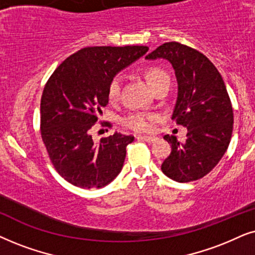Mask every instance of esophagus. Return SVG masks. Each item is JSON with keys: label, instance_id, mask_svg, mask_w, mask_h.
Instances as JSON below:
<instances>
[{"label": "esophagus", "instance_id": "esophagus-1", "mask_svg": "<svg viewBox=\"0 0 255 255\" xmlns=\"http://www.w3.org/2000/svg\"><path fill=\"white\" fill-rule=\"evenodd\" d=\"M138 137H140L141 140L148 142V143H154V142L157 141V137L155 136H138Z\"/></svg>", "mask_w": 255, "mask_h": 255}]
</instances>
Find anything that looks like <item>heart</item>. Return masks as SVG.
<instances>
[{"label":"heart","instance_id":"1","mask_svg":"<svg viewBox=\"0 0 255 255\" xmlns=\"http://www.w3.org/2000/svg\"><path fill=\"white\" fill-rule=\"evenodd\" d=\"M144 79L147 81L149 86L154 88L158 83L164 80L165 78H169L168 74L164 71L158 69V67H148L144 71ZM121 85V77L115 76L111 80L108 85V99L111 101H115L119 97V91H120ZM158 117L156 114L151 113H142V112H136V113H130L124 119V125L131 130L141 131V133H147L154 129L155 122L157 121Z\"/></svg>","mask_w":255,"mask_h":255}]
</instances>
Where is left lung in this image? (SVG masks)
<instances>
[{"mask_svg": "<svg viewBox=\"0 0 255 255\" xmlns=\"http://www.w3.org/2000/svg\"><path fill=\"white\" fill-rule=\"evenodd\" d=\"M169 60L174 67L178 93L172 120L188 128L183 143L174 135H164L171 152L161 169L176 182L197 181L218 164L230 144L233 110L229 93L216 66L192 47L164 43L145 56Z\"/></svg>", "mask_w": 255, "mask_h": 255, "instance_id": "left-lung-1", "label": "left lung"}]
</instances>
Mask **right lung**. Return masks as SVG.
<instances>
[{"mask_svg": "<svg viewBox=\"0 0 255 255\" xmlns=\"http://www.w3.org/2000/svg\"><path fill=\"white\" fill-rule=\"evenodd\" d=\"M148 46L84 47L54 70L40 99V134L57 172L83 189L103 188L120 174L131 135L114 133L94 143L91 128L108 104L115 74Z\"/></svg>", "mask_w": 255, "mask_h": 255, "instance_id": "1", "label": "right lung"}]
</instances>
